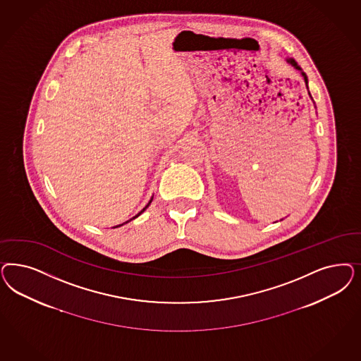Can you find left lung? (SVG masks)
Returning a JSON list of instances; mask_svg holds the SVG:
<instances>
[{"label": "left lung", "instance_id": "obj_1", "mask_svg": "<svg viewBox=\"0 0 361 361\" xmlns=\"http://www.w3.org/2000/svg\"><path fill=\"white\" fill-rule=\"evenodd\" d=\"M286 61H287V62H288V63H290L291 66H293L295 69L299 70V71H300V74H302V78H304V82H305V87H307V90H308V78H307V74H305V73L302 71V68H300V66L298 65V62H296L295 59H286ZM308 94H310V97H311V93H310V90H308ZM311 99H312V97H311ZM312 101H314V99H312Z\"/></svg>", "mask_w": 361, "mask_h": 361}]
</instances>
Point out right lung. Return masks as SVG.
<instances>
[{"label": "right lung", "mask_w": 361, "mask_h": 361, "mask_svg": "<svg viewBox=\"0 0 361 361\" xmlns=\"http://www.w3.org/2000/svg\"><path fill=\"white\" fill-rule=\"evenodd\" d=\"M152 198H154V197H152V199H150V200H149V203H147V204H146V206H145V207H143V209H140V212H138V214H137V215H135V216H134V218H131V219H130V221H133V219H135V218H138V216H140V214H142V212H143V211H145V209H147V207H149V206H150V203H152ZM125 221V223H122V224H118V226H114V227H113V228H116V227H121V226H123V224H126V223H128V221Z\"/></svg>", "instance_id": "1"}]
</instances>
